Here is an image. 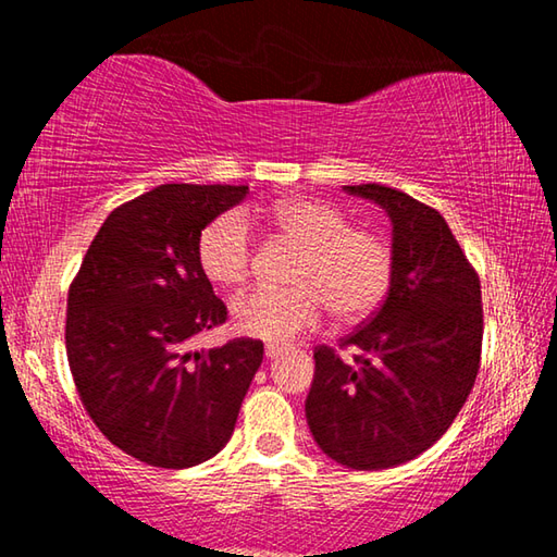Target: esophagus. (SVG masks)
Listing matches in <instances>:
<instances>
[{"instance_id":"34e87169","label":"esophagus","mask_w":557,"mask_h":557,"mask_svg":"<svg viewBox=\"0 0 557 557\" xmlns=\"http://www.w3.org/2000/svg\"><path fill=\"white\" fill-rule=\"evenodd\" d=\"M282 354H285V348L277 346V344H268V346H265V356H268V358H277V356H282Z\"/></svg>"}]
</instances>
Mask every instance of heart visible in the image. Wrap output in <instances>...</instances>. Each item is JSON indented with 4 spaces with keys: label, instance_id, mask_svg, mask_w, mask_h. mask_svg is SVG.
<instances>
[{
    "label": "heart",
    "instance_id": "heart-1",
    "mask_svg": "<svg viewBox=\"0 0 557 557\" xmlns=\"http://www.w3.org/2000/svg\"><path fill=\"white\" fill-rule=\"evenodd\" d=\"M258 215V213H252ZM270 223L301 248L285 289H252L233 301V326L243 336L287 344L322 322L326 309L338 322H361L379 309L395 280V250L385 235L356 228L336 206L297 196L268 211ZM248 215L225 211L203 225L196 258L219 287H240L252 272Z\"/></svg>",
    "mask_w": 557,
    "mask_h": 557
}]
</instances>
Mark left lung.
<instances>
[{
  "instance_id": "obj_1",
  "label": "left lung",
  "mask_w": 557,
  "mask_h": 557,
  "mask_svg": "<svg viewBox=\"0 0 557 557\" xmlns=\"http://www.w3.org/2000/svg\"><path fill=\"white\" fill-rule=\"evenodd\" d=\"M393 221L395 280L379 312L314 348L307 422L326 457L373 471L405 465L445 435L482 363V285L447 221L381 184L346 186Z\"/></svg>"
}]
</instances>
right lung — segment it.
Wrapping results in <instances>:
<instances>
[{
  "label": "right lung",
  "mask_w": 557,
  "mask_h": 557,
  "mask_svg": "<svg viewBox=\"0 0 557 557\" xmlns=\"http://www.w3.org/2000/svg\"><path fill=\"white\" fill-rule=\"evenodd\" d=\"M245 194L162 184L117 206L71 282L65 354L83 408L145 465L186 469L219 455L262 363L260 338L188 351L191 336L228 319L196 240Z\"/></svg>",
  "instance_id": "obj_1"
}]
</instances>
